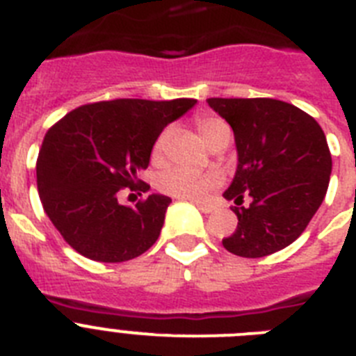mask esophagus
Listing matches in <instances>:
<instances>
[{
    "mask_svg": "<svg viewBox=\"0 0 356 356\" xmlns=\"http://www.w3.org/2000/svg\"><path fill=\"white\" fill-rule=\"evenodd\" d=\"M196 207L203 213H212L213 212V207L212 205H207V203H196Z\"/></svg>",
    "mask_w": 356,
    "mask_h": 356,
    "instance_id": "esophagus-1",
    "label": "esophagus"
}]
</instances>
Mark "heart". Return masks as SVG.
<instances>
[{
    "label": "heart",
    "mask_w": 356,
    "mask_h": 356,
    "mask_svg": "<svg viewBox=\"0 0 356 356\" xmlns=\"http://www.w3.org/2000/svg\"><path fill=\"white\" fill-rule=\"evenodd\" d=\"M196 127L200 130L201 137L207 140V144L210 147L217 146L222 140L232 139V130H229L228 122H225L219 118H213V115H197ZM168 139L169 130H163L156 137L155 144H153V149H151V159H153V162L159 163L163 160ZM219 184H221V175L219 172H203L191 168L165 169L163 172H160L159 180H156V187L163 194H169V196L188 201L203 200Z\"/></svg>",
    "instance_id": "heart-1"
}]
</instances>
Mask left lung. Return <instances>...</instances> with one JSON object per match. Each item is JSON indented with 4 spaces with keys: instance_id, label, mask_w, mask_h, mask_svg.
Segmentation results:
<instances>
[{
    "instance_id": "obj_1",
    "label": "left lung",
    "mask_w": 356,
    "mask_h": 356,
    "mask_svg": "<svg viewBox=\"0 0 356 356\" xmlns=\"http://www.w3.org/2000/svg\"><path fill=\"white\" fill-rule=\"evenodd\" d=\"M235 135L237 171L225 191L237 228L222 238L229 253L260 259L305 232L326 196L332 155L312 115L271 97H209ZM244 197L250 205L241 207Z\"/></svg>"
}]
</instances>
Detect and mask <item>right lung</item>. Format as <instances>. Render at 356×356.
Masks as SVG:
<instances>
[{"mask_svg":"<svg viewBox=\"0 0 356 356\" xmlns=\"http://www.w3.org/2000/svg\"><path fill=\"white\" fill-rule=\"evenodd\" d=\"M196 105L112 99L78 106L53 124L37 159V188L44 212L72 250L96 262H127L156 242L171 197L149 194L135 207L118 200L149 165L156 137Z\"/></svg>","mask_w":356,"mask_h":356,"instance_id":"right-lung-1","label":"right lung"}]
</instances>
